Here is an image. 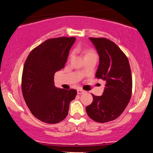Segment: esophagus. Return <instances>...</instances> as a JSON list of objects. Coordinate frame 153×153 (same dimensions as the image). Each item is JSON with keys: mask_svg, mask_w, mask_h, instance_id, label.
I'll list each match as a JSON object with an SVG mask.
<instances>
[{"mask_svg": "<svg viewBox=\"0 0 153 153\" xmlns=\"http://www.w3.org/2000/svg\"><path fill=\"white\" fill-rule=\"evenodd\" d=\"M85 92L84 90H82V89H78V90H77V93H78V94H83Z\"/></svg>", "mask_w": 153, "mask_h": 153, "instance_id": "esophagus-1", "label": "esophagus"}]
</instances>
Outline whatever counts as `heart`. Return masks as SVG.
<instances>
[{"label": "heart", "mask_w": 153, "mask_h": 153, "mask_svg": "<svg viewBox=\"0 0 153 153\" xmlns=\"http://www.w3.org/2000/svg\"><path fill=\"white\" fill-rule=\"evenodd\" d=\"M78 50H80V48L78 49ZM85 58H87V57H89V56H94V55H96L94 51L93 50H91V49H89V50H85ZM73 54H71V57H72Z\"/></svg>", "instance_id": "heart-1"}]
</instances>
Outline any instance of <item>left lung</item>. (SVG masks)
Wrapping results in <instances>:
<instances>
[{
    "mask_svg": "<svg viewBox=\"0 0 153 153\" xmlns=\"http://www.w3.org/2000/svg\"><path fill=\"white\" fill-rule=\"evenodd\" d=\"M99 56L96 77L105 81L103 94H92L93 102L86 107L89 117L104 123L117 118L131 97L132 78L129 60L113 41L104 38H89Z\"/></svg>",
    "mask_w": 153,
    "mask_h": 153,
    "instance_id": "obj_1",
    "label": "left lung"
}]
</instances>
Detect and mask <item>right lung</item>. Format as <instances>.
<instances>
[{"label":"right lung","instance_id":"add662e5","mask_svg":"<svg viewBox=\"0 0 153 153\" xmlns=\"http://www.w3.org/2000/svg\"><path fill=\"white\" fill-rule=\"evenodd\" d=\"M75 37L51 38L34 48L26 59L22 78V90L27 106L37 119L55 124L65 119L69 105L77 94L54 86V75L66 64Z\"/></svg>","mask_w":153,"mask_h":153}]
</instances>
